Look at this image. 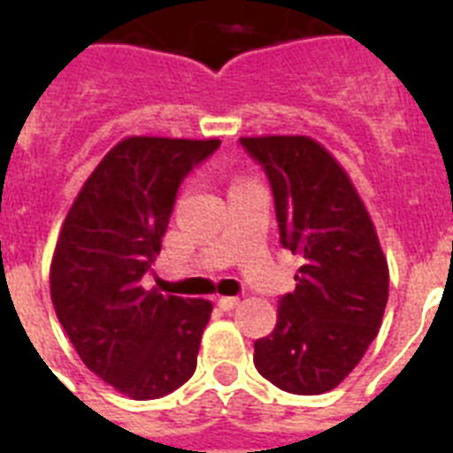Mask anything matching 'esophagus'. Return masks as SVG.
<instances>
[{
  "label": "esophagus",
  "mask_w": 453,
  "mask_h": 453,
  "mask_svg": "<svg viewBox=\"0 0 453 453\" xmlns=\"http://www.w3.org/2000/svg\"><path fill=\"white\" fill-rule=\"evenodd\" d=\"M240 303L238 297H219L218 299V306L222 308V311H231V308H235Z\"/></svg>",
  "instance_id": "esophagus-1"
}]
</instances>
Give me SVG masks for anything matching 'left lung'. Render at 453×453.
Masks as SVG:
<instances>
[{"instance_id":"obj_1","label":"left lung","mask_w":453,"mask_h":453,"mask_svg":"<svg viewBox=\"0 0 453 453\" xmlns=\"http://www.w3.org/2000/svg\"><path fill=\"white\" fill-rule=\"evenodd\" d=\"M265 170L281 245L303 258L276 326L254 342V365L281 390L322 395L338 386L379 334L388 261L347 172L308 135L240 138Z\"/></svg>"}]
</instances>
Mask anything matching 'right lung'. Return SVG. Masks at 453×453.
<instances>
[{"instance_id": "add662e5", "label": "right lung", "mask_w": 453, "mask_h": 453, "mask_svg": "<svg viewBox=\"0 0 453 453\" xmlns=\"http://www.w3.org/2000/svg\"><path fill=\"white\" fill-rule=\"evenodd\" d=\"M218 147V138H124L83 183L56 242L58 322L88 370L138 402L165 397L197 367L213 303L145 290L142 276L179 186Z\"/></svg>"}]
</instances>
